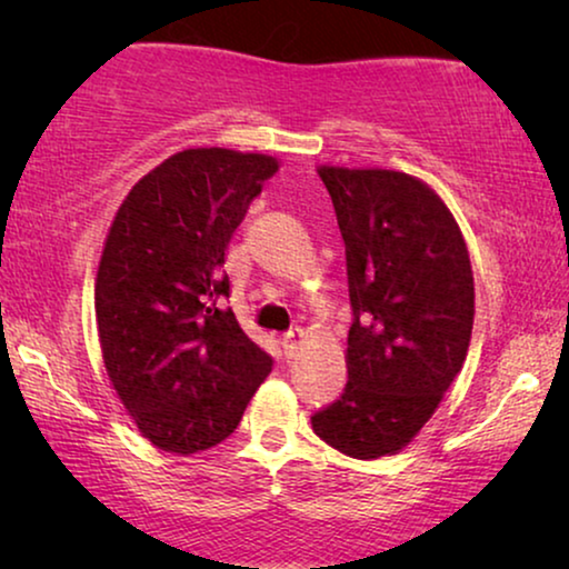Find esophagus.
<instances>
[{"instance_id": "1", "label": "esophagus", "mask_w": 569, "mask_h": 569, "mask_svg": "<svg viewBox=\"0 0 569 569\" xmlns=\"http://www.w3.org/2000/svg\"><path fill=\"white\" fill-rule=\"evenodd\" d=\"M302 345H306V331H302V329H292L290 333H284L282 347H284L287 355H295Z\"/></svg>"}]
</instances>
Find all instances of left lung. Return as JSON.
Here are the masks:
<instances>
[{
  "label": "left lung",
  "mask_w": 569,
  "mask_h": 569,
  "mask_svg": "<svg viewBox=\"0 0 569 569\" xmlns=\"http://www.w3.org/2000/svg\"><path fill=\"white\" fill-rule=\"evenodd\" d=\"M347 248L355 321L347 388L313 415L339 453L393 456L430 422L463 368L473 329V274L453 212L417 176L318 166Z\"/></svg>",
  "instance_id": "left-lung-1"
}]
</instances>
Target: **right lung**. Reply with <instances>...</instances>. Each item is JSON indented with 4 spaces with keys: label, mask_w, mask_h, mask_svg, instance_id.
<instances>
[{
    "label": "right lung",
    "mask_w": 569,
    "mask_h": 569,
    "mask_svg": "<svg viewBox=\"0 0 569 569\" xmlns=\"http://www.w3.org/2000/svg\"><path fill=\"white\" fill-rule=\"evenodd\" d=\"M279 160L191 147L131 186L96 277L100 352L116 396L154 448L191 456L230 438L271 372L230 308L224 248Z\"/></svg>",
    "instance_id": "add662e5"
}]
</instances>
